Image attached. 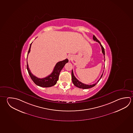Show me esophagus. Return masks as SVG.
I'll return each instance as SVG.
<instances>
[{
  "instance_id": "1",
  "label": "esophagus",
  "mask_w": 133,
  "mask_h": 133,
  "mask_svg": "<svg viewBox=\"0 0 133 133\" xmlns=\"http://www.w3.org/2000/svg\"><path fill=\"white\" fill-rule=\"evenodd\" d=\"M68 59H69V60H70L72 59V57L71 56H69L68 57Z\"/></svg>"
}]
</instances>
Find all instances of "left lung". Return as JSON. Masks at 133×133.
I'll use <instances>...</instances> for the list:
<instances>
[{
	"label": "left lung",
	"instance_id": "8db88e82",
	"mask_svg": "<svg viewBox=\"0 0 133 133\" xmlns=\"http://www.w3.org/2000/svg\"><path fill=\"white\" fill-rule=\"evenodd\" d=\"M93 40L97 42H98L100 44V46L101 47V49H102V52L103 54L104 55V56H105V50H104V48H103L102 46V45L101 44V43L97 39V38L95 36V35H93ZM104 58H105V56H104ZM104 68H105V66H104ZM104 72V71H103ZM103 72L100 78L98 79L97 82H96L95 84H91V85H88V84H84V83H82L81 82L79 81V80H78L76 78V77H75L73 73V70H72V72H71V76H72V82L73 84H74V85L79 88L84 89H89L90 88L92 87L93 86H95L96 84L98 83V82H99V81L100 80V79L101 78V77H102L103 74Z\"/></svg>",
	"mask_w": 133,
	"mask_h": 133
}]
</instances>
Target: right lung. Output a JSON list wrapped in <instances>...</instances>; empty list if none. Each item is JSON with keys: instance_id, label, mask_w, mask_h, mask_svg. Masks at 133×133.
Segmentation results:
<instances>
[{"instance_id": "1", "label": "right lung", "mask_w": 133, "mask_h": 133, "mask_svg": "<svg viewBox=\"0 0 133 133\" xmlns=\"http://www.w3.org/2000/svg\"><path fill=\"white\" fill-rule=\"evenodd\" d=\"M31 45H32V43H31L29 49L28 50V56L29 53L30 51ZM68 62H69L68 59H66L64 60L60 61L56 63L55 67H54V70L53 72H52L51 74L49 75L47 77L43 78H38L37 77H35V76L33 75V74L31 72L30 70L29 69L28 62H27L26 68L28 71V74L29 75L31 78L36 85L42 87H49L53 86L56 84L57 80H58L60 72H61V70H62L63 67L65 65L66 63H68Z\"/></svg>"}]
</instances>
